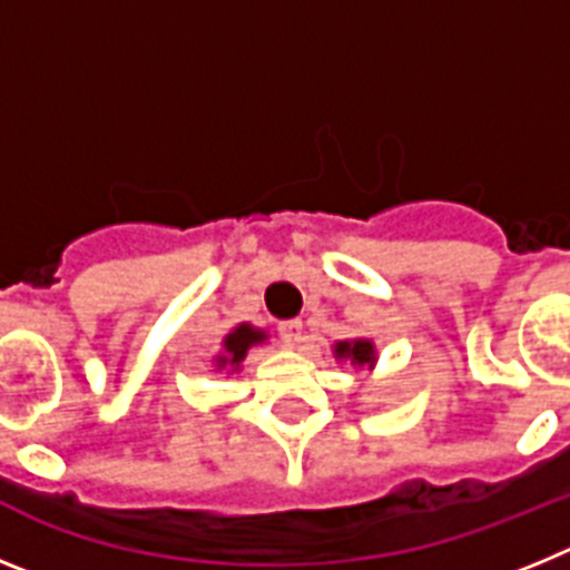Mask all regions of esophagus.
Returning <instances> with one entry per match:
<instances>
[{
  "mask_svg": "<svg viewBox=\"0 0 570 570\" xmlns=\"http://www.w3.org/2000/svg\"><path fill=\"white\" fill-rule=\"evenodd\" d=\"M279 334H282V340H285V345L299 347V342H302V322L299 320L279 322Z\"/></svg>",
  "mask_w": 570,
  "mask_h": 570,
  "instance_id": "1",
  "label": "esophagus"
}]
</instances>
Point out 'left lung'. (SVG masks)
I'll list each match as a JSON object with an SVG mask.
<instances>
[{"label":"left lung","mask_w":570,"mask_h":570,"mask_svg":"<svg viewBox=\"0 0 570 570\" xmlns=\"http://www.w3.org/2000/svg\"><path fill=\"white\" fill-rule=\"evenodd\" d=\"M336 360H351V365H367L374 367L376 351L371 340H354V342H336L334 347Z\"/></svg>","instance_id":"left-lung-1"}]
</instances>
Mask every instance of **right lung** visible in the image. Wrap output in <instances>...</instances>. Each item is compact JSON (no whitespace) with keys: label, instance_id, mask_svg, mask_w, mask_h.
I'll return each mask as SVG.
<instances>
[{"label":"right lung","instance_id":"1","mask_svg":"<svg viewBox=\"0 0 570 570\" xmlns=\"http://www.w3.org/2000/svg\"><path fill=\"white\" fill-rule=\"evenodd\" d=\"M259 342H265V331L254 328L248 322L236 325V328L223 340V354L214 360L216 371H236V367L242 365V360H245V354H248L254 345H259Z\"/></svg>","mask_w":570,"mask_h":570}]
</instances>
